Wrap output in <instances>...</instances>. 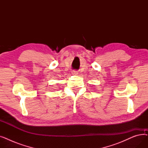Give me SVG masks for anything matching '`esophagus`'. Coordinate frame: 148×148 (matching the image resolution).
<instances>
[{"label":"esophagus","instance_id":"34e87169","mask_svg":"<svg viewBox=\"0 0 148 148\" xmlns=\"http://www.w3.org/2000/svg\"><path fill=\"white\" fill-rule=\"evenodd\" d=\"M72 74L73 75H77V74H78V72L75 71V70H73V71H72Z\"/></svg>","mask_w":148,"mask_h":148}]
</instances>
